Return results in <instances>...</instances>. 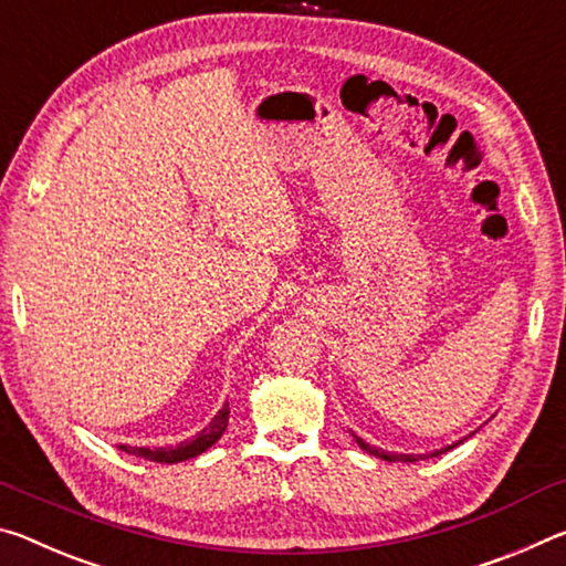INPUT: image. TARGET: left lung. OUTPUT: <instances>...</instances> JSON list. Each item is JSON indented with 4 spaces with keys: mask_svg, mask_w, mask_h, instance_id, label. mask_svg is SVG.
Masks as SVG:
<instances>
[{
    "mask_svg": "<svg viewBox=\"0 0 566 566\" xmlns=\"http://www.w3.org/2000/svg\"><path fill=\"white\" fill-rule=\"evenodd\" d=\"M356 441H358V447L364 449V451H368V453H374V457H378V459H384V461H416V459H426L423 453H419V457H413V453H391V451H384V449H376V447H370V443H366L364 439H358L356 437ZM461 443V441H459ZM457 447V443H451V447H447V449H439V451H433L431 457H439V453H447L449 449H453Z\"/></svg>",
    "mask_w": 566,
    "mask_h": 566,
    "instance_id": "8db88e82",
    "label": "left lung"
}]
</instances>
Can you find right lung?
<instances>
[{
  "label": "right lung",
  "mask_w": 566,
  "mask_h": 566,
  "mask_svg": "<svg viewBox=\"0 0 566 566\" xmlns=\"http://www.w3.org/2000/svg\"><path fill=\"white\" fill-rule=\"evenodd\" d=\"M228 416H230L228 403H222V409L216 413V419H212L206 429L188 441H180L178 447L150 449V447H129V443H119V449L125 453H133V457L157 461V464H178V461H188L192 457H200L202 451H208L212 443L222 437V431L228 429Z\"/></svg>",
  "instance_id": "right-lung-1"
}]
</instances>
